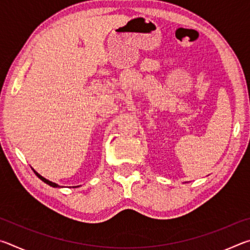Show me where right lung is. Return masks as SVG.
I'll return each mask as SVG.
<instances>
[{
	"label": "right lung",
	"instance_id": "right-lung-1",
	"mask_svg": "<svg viewBox=\"0 0 250 250\" xmlns=\"http://www.w3.org/2000/svg\"><path fill=\"white\" fill-rule=\"evenodd\" d=\"M32 170L34 171V173H35V174L39 176V179H41L42 181L44 182V183H46V184H48V185H50V186H53V188H61V186H59L58 184H56V183H54V182H50V181H48V180H46L45 177H43L42 176L41 174H39V173H37L35 170H34V168H32Z\"/></svg>",
	"mask_w": 250,
	"mask_h": 250
}]
</instances>
